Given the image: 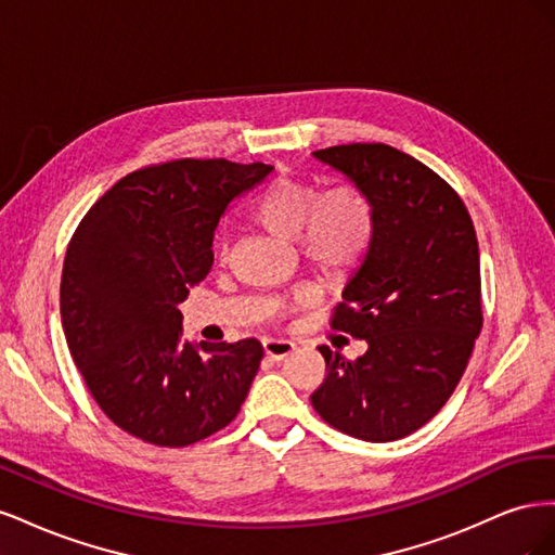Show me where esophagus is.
<instances>
[{
  "label": "esophagus",
  "mask_w": 555,
  "mask_h": 555,
  "mask_svg": "<svg viewBox=\"0 0 555 555\" xmlns=\"http://www.w3.org/2000/svg\"><path fill=\"white\" fill-rule=\"evenodd\" d=\"M294 349H296V345L292 340H263L266 357H271L275 361L287 359Z\"/></svg>",
  "instance_id": "1"
}]
</instances>
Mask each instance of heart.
<instances>
[{"mask_svg": "<svg viewBox=\"0 0 555 555\" xmlns=\"http://www.w3.org/2000/svg\"><path fill=\"white\" fill-rule=\"evenodd\" d=\"M255 217L273 236L296 241L324 271L354 266L373 236L371 204L349 184L322 192L308 180L278 178L257 201Z\"/></svg>", "mask_w": 555, "mask_h": 555, "instance_id": "1", "label": "heart"}]
</instances>
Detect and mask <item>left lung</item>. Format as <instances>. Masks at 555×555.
<instances>
[{"label":"left lung","mask_w":555,"mask_h":555,"mask_svg":"<svg viewBox=\"0 0 555 555\" xmlns=\"http://www.w3.org/2000/svg\"><path fill=\"white\" fill-rule=\"evenodd\" d=\"M367 198L373 236L331 326L367 349L326 345V379L310 396L326 424L393 442L428 424L461 382L481 331L479 245L461 196L426 164L384 143L312 153Z\"/></svg>","instance_id":"obj_1"}]
</instances>
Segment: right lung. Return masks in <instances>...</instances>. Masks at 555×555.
<instances>
[{
  "instance_id": "obj_1",
  "label": "right lung",
  "mask_w": 555,
  "mask_h": 555,
  "mask_svg": "<svg viewBox=\"0 0 555 555\" xmlns=\"http://www.w3.org/2000/svg\"><path fill=\"white\" fill-rule=\"evenodd\" d=\"M273 166L178 159L117 180L66 249L60 312L96 405L157 447H188L236 418L259 340L190 343L178 306L212 266L217 224Z\"/></svg>"
}]
</instances>
